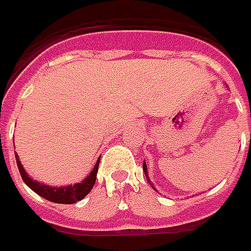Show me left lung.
Listing matches in <instances>:
<instances>
[{"label": "left lung", "mask_w": 251, "mask_h": 251, "mask_svg": "<svg viewBox=\"0 0 251 251\" xmlns=\"http://www.w3.org/2000/svg\"><path fill=\"white\" fill-rule=\"evenodd\" d=\"M143 172H145L146 177H147V181H150V178H149V176H147V166H146L145 162H143Z\"/></svg>", "instance_id": "obj_1"}]
</instances>
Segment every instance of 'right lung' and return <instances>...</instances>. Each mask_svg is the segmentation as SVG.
Returning <instances> with one entry per match:
<instances>
[{
    "mask_svg": "<svg viewBox=\"0 0 251 251\" xmlns=\"http://www.w3.org/2000/svg\"><path fill=\"white\" fill-rule=\"evenodd\" d=\"M16 161H17V166H19V172H20L21 177L24 179L26 185L31 188L32 191L36 192L39 196L47 199L52 202H59V204H74V202L82 200L83 197L88 195L89 192L92 191L94 182H96V177H97V170H99V163H100V158L96 163L93 170L90 172L86 178L83 179L82 182H78L74 185L69 186H60V188H52V186L43 185L37 181H33L31 177H28L25 173L24 168L21 166V162L19 157L16 155Z\"/></svg>",
    "mask_w": 251,
    "mask_h": 251,
    "instance_id": "add662e5",
    "label": "right lung"
}]
</instances>
